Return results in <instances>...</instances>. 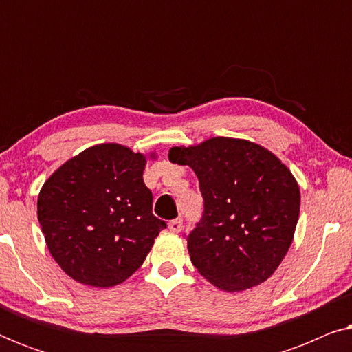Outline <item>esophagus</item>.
Segmentation results:
<instances>
[{
  "instance_id": "34e87169",
  "label": "esophagus",
  "mask_w": 352,
  "mask_h": 352,
  "mask_svg": "<svg viewBox=\"0 0 352 352\" xmlns=\"http://www.w3.org/2000/svg\"><path fill=\"white\" fill-rule=\"evenodd\" d=\"M168 228H170L171 232H175V234L181 232V230H182V219H181V218H176V219L170 221V224H168Z\"/></svg>"
}]
</instances>
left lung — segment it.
Listing matches in <instances>:
<instances>
[{
	"instance_id": "obj_1",
	"label": "left lung",
	"mask_w": 352,
	"mask_h": 352,
	"mask_svg": "<svg viewBox=\"0 0 352 352\" xmlns=\"http://www.w3.org/2000/svg\"><path fill=\"white\" fill-rule=\"evenodd\" d=\"M168 157L199 177L204 214L187 235L197 271L226 292L267 280L300 218V187L290 170L267 148L232 138L173 147Z\"/></svg>"
}]
</instances>
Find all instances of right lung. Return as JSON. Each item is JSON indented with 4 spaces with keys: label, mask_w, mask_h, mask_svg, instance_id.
<instances>
[{
    "label": "right lung",
    "mask_w": 352,
    "mask_h": 352,
    "mask_svg": "<svg viewBox=\"0 0 352 352\" xmlns=\"http://www.w3.org/2000/svg\"><path fill=\"white\" fill-rule=\"evenodd\" d=\"M146 157L99 144L65 162L41 187L38 221L56 263L74 280L118 285L142 266L166 228L152 213Z\"/></svg>",
    "instance_id": "obj_1"
}]
</instances>
